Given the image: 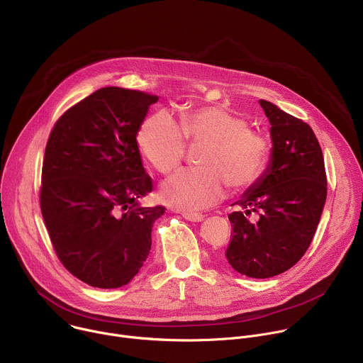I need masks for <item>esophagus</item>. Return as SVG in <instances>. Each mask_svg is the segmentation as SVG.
Listing matches in <instances>:
<instances>
[{"instance_id":"obj_1","label":"esophagus","mask_w":363,"mask_h":363,"mask_svg":"<svg viewBox=\"0 0 363 363\" xmlns=\"http://www.w3.org/2000/svg\"><path fill=\"white\" fill-rule=\"evenodd\" d=\"M186 220H189V222H194V223H197V222H201L203 219H204V216L203 214H199V213H183L182 214Z\"/></svg>"}]
</instances>
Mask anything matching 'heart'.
Instances as JSON below:
<instances>
[{
	"label": "heart",
	"mask_w": 363,
	"mask_h": 363,
	"mask_svg": "<svg viewBox=\"0 0 363 363\" xmlns=\"http://www.w3.org/2000/svg\"><path fill=\"white\" fill-rule=\"evenodd\" d=\"M184 140L203 143L197 163L169 177L160 194L184 211L204 210L219 201L226 184L239 190L252 186L267 163V143L247 127L245 118L217 106L182 110L179 121L167 110L144 120L137 131V146L156 170L170 173L184 156Z\"/></svg>",
	"instance_id": "obj_1"
}]
</instances>
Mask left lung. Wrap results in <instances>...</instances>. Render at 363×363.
Here are the masks:
<instances>
[{
  "label": "left lung",
  "mask_w": 363,
  "mask_h": 363,
  "mask_svg": "<svg viewBox=\"0 0 363 363\" xmlns=\"http://www.w3.org/2000/svg\"><path fill=\"white\" fill-rule=\"evenodd\" d=\"M270 123L272 152L262 176L229 214L233 238L226 250L232 267L266 279L295 266L308 250L326 201V172L319 141L305 121L259 100ZM257 212L253 223L247 217Z\"/></svg>",
  "instance_id": "1"
}]
</instances>
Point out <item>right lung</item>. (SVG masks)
Wrapping results in <instances>:
<instances>
[{
  "mask_svg": "<svg viewBox=\"0 0 363 363\" xmlns=\"http://www.w3.org/2000/svg\"><path fill=\"white\" fill-rule=\"evenodd\" d=\"M157 96L104 87L67 110L45 147L40 204L64 267L100 289L127 284L152 249L163 206L143 207L153 190L137 131Z\"/></svg>",
  "mask_w": 363,
  "mask_h": 363,
  "instance_id": "1",
  "label": "right lung"
}]
</instances>
